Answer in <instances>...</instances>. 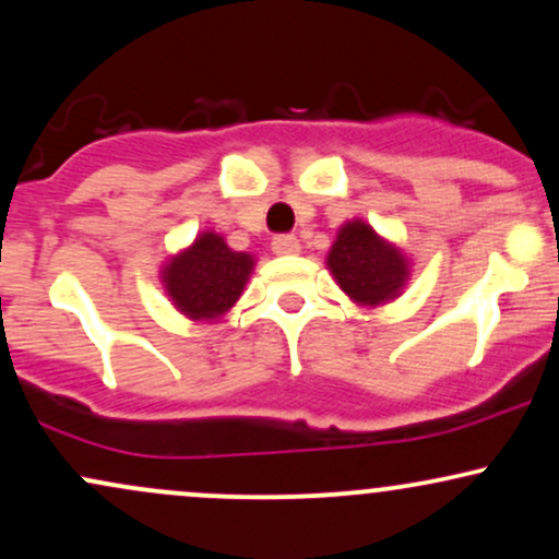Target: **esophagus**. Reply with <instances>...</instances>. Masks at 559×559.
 <instances>
[{
	"label": "esophagus",
	"mask_w": 559,
	"mask_h": 559,
	"mask_svg": "<svg viewBox=\"0 0 559 559\" xmlns=\"http://www.w3.org/2000/svg\"><path fill=\"white\" fill-rule=\"evenodd\" d=\"M299 249H301V243H299V239L297 236H292V234H281V236H275L273 239V252L275 254H299Z\"/></svg>",
	"instance_id": "1"
}]
</instances>
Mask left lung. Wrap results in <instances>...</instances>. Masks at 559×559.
I'll return each mask as SVG.
<instances>
[{"instance_id":"8db88e82","label":"left lung","mask_w":559,"mask_h":559,"mask_svg":"<svg viewBox=\"0 0 559 559\" xmlns=\"http://www.w3.org/2000/svg\"><path fill=\"white\" fill-rule=\"evenodd\" d=\"M329 271L346 297L376 307L400 297L409 278V262L402 249L381 239L368 223L349 221L333 241Z\"/></svg>"}]
</instances>
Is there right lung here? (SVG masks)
<instances>
[{
    "label": "right lung",
    "instance_id": "right-lung-1",
    "mask_svg": "<svg viewBox=\"0 0 559 559\" xmlns=\"http://www.w3.org/2000/svg\"><path fill=\"white\" fill-rule=\"evenodd\" d=\"M254 258L234 252L215 230L199 234L194 243L163 267V286L176 310L191 320H217L241 297Z\"/></svg>",
    "mask_w": 559,
    "mask_h": 559
}]
</instances>
